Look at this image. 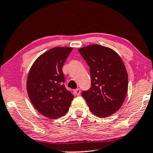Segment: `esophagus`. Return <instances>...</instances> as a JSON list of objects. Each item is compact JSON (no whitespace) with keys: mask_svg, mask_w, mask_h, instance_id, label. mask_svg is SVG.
<instances>
[{"mask_svg":"<svg viewBox=\"0 0 153 153\" xmlns=\"http://www.w3.org/2000/svg\"><path fill=\"white\" fill-rule=\"evenodd\" d=\"M74 93H75V94H76L77 96H79L81 94V89L80 88H76L74 91Z\"/></svg>","mask_w":153,"mask_h":153,"instance_id":"esophagus-1","label":"esophagus"}]
</instances>
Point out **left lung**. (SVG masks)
Wrapping results in <instances>:
<instances>
[{
  "instance_id": "left-lung-1",
  "label": "left lung",
  "mask_w": 153,
  "mask_h": 153,
  "mask_svg": "<svg viewBox=\"0 0 153 153\" xmlns=\"http://www.w3.org/2000/svg\"><path fill=\"white\" fill-rule=\"evenodd\" d=\"M79 51L90 68L91 88L83 91L91 112L106 118L120 109L128 88V75L122 59L108 47L93 45Z\"/></svg>"
}]
</instances>
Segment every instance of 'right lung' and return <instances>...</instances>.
<instances>
[{"label":"right lung","mask_w":153,"mask_h":153,"mask_svg":"<svg viewBox=\"0 0 153 153\" xmlns=\"http://www.w3.org/2000/svg\"><path fill=\"white\" fill-rule=\"evenodd\" d=\"M72 48L54 47L41 55L33 65L27 79L31 102L42 115L56 119L68 112L74 95L64 83L62 66Z\"/></svg>","instance_id":"obj_1"}]
</instances>
